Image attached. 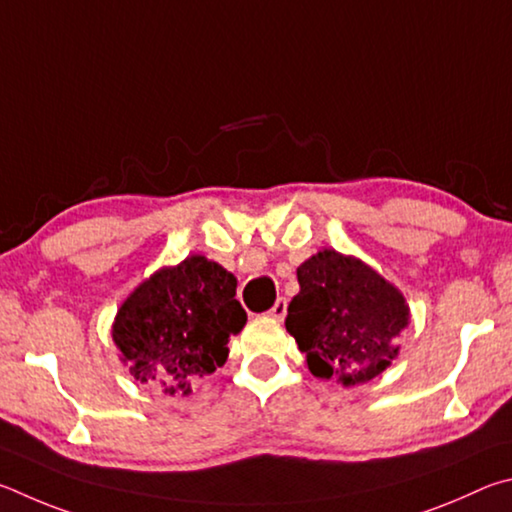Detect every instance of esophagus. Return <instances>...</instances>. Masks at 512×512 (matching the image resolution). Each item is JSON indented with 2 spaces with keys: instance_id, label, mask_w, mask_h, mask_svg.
Instances as JSON below:
<instances>
[{
  "instance_id": "34e87169",
  "label": "esophagus",
  "mask_w": 512,
  "mask_h": 512,
  "mask_svg": "<svg viewBox=\"0 0 512 512\" xmlns=\"http://www.w3.org/2000/svg\"><path fill=\"white\" fill-rule=\"evenodd\" d=\"M267 315H270L272 319H276V321H283L285 319V315H288V301L285 299H279L272 306V310L267 312Z\"/></svg>"
}]
</instances>
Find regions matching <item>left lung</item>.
Listing matches in <instances>:
<instances>
[{"instance_id": "left-lung-1", "label": "left lung", "mask_w": 512, "mask_h": 512, "mask_svg": "<svg viewBox=\"0 0 512 512\" xmlns=\"http://www.w3.org/2000/svg\"><path fill=\"white\" fill-rule=\"evenodd\" d=\"M285 328L308 371L342 387L371 382L400 355L411 310L396 285L357 256L324 247L297 267Z\"/></svg>"}]
</instances>
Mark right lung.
<instances>
[{
	"label": "right lung",
	"mask_w": 512,
	"mask_h": 512,
	"mask_svg": "<svg viewBox=\"0 0 512 512\" xmlns=\"http://www.w3.org/2000/svg\"><path fill=\"white\" fill-rule=\"evenodd\" d=\"M236 285V276L202 254L143 279L112 324L119 360L134 380L188 396L193 382L224 366L231 335L247 324Z\"/></svg>",
	"instance_id": "right-lung-1"
}]
</instances>
